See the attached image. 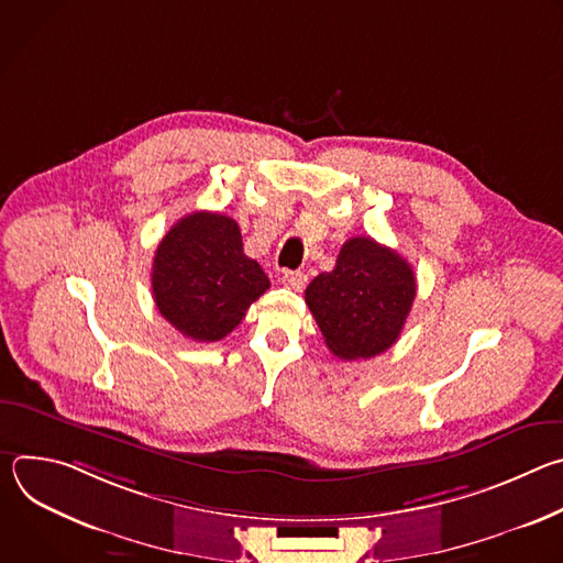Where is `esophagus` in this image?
<instances>
[{
	"label": "esophagus",
	"mask_w": 563,
	"mask_h": 563,
	"mask_svg": "<svg viewBox=\"0 0 563 563\" xmlns=\"http://www.w3.org/2000/svg\"><path fill=\"white\" fill-rule=\"evenodd\" d=\"M283 285L294 289V291H300L307 285V276L302 272H285L283 274Z\"/></svg>",
	"instance_id": "1"
}]
</instances>
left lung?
Returning a JSON list of instances; mask_svg holds the SVG:
<instances>
[{
	"label": "left lung",
	"instance_id": "obj_1",
	"mask_svg": "<svg viewBox=\"0 0 563 563\" xmlns=\"http://www.w3.org/2000/svg\"><path fill=\"white\" fill-rule=\"evenodd\" d=\"M415 296L410 263L369 235L350 238L336 267L318 274L305 289V302L325 345L343 361L389 350L404 332Z\"/></svg>",
	"mask_w": 563,
	"mask_h": 563
}]
</instances>
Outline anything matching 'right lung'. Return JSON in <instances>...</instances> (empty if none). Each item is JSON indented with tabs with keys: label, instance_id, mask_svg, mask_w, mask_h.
Wrapping results in <instances>:
<instances>
[{
	"label": "right lung",
	"instance_id": "obj_1",
	"mask_svg": "<svg viewBox=\"0 0 563 563\" xmlns=\"http://www.w3.org/2000/svg\"><path fill=\"white\" fill-rule=\"evenodd\" d=\"M153 300L187 339L213 343L233 332L269 289L263 267L245 256L233 218L194 211L159 240L151 267Z\"/></svg>",
	"mask_w": 563,
	"mask_h": 563
}]
</instances>
